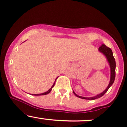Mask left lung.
I'll return each instance as SVG.
<instances>
[{
  "instance_id": "left-lung-1",
  "label": "left lung",
  "mask_w": 127,
  "mask_h": 127,
  "mask_svg": "<svg viewBox=\"0 0 127 127\" xmlns=\"http://www.w3.org/2000/svg\"><path fill=\"white\" fill-rule=\"evenodd\" d=\"M99 51L103 53V54L106 56L107 60H108V63H109L110 64V70H111V77H110V81L109 84H108V87H107V89H105L102 93H100V94L97 95L93 97H85L83 96H80L77 95H76V93L73 91V93H74L75 95H76L77 97H79V98L84 99H88V100H93V99H97V98H99V97H102V96L107 92V90H108L110 87H111V85L113 84L114 81H115V76H116V71H115L116 61H115V58H114L113 57V55L112 51H111L110 48L107 47V46H105L104 44H102V45L99 48Z\"/></svg>"
}]
</instances>
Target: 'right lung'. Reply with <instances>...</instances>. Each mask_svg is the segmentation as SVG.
Masks as SVG:
<instances>
[{"label":"right lung","mask_w":127,"mask_h":127,"mask_svg":"<svg viewBox=\"0 0 127 127\" xmlns=\"http://www.w3.org/2000/svg\"><path fill=\"white\" fill-rule=\"evenodd\" d=\"M56 79H57V78H56ZM56 79H55V81H56ZM55 83H54V84L52 85V87H51V88L49 90H48V91H47V92H46L43 93H41V94H33V95H35V96H39V95H44L48 94V93L51 92V90H52L53 87H54V85H55Z\"/></svg>","instance_id":"1"}]
</instances>
